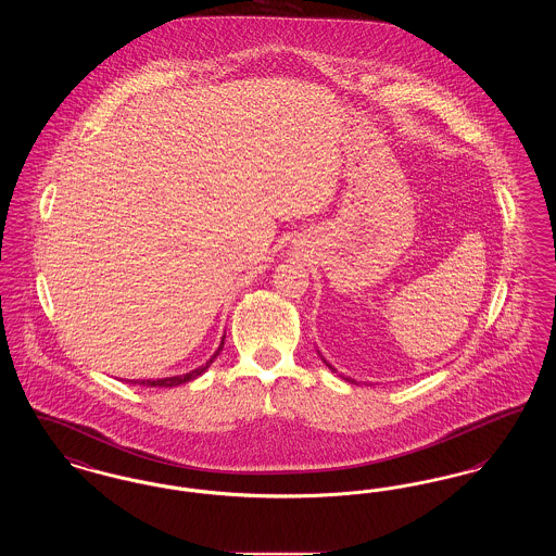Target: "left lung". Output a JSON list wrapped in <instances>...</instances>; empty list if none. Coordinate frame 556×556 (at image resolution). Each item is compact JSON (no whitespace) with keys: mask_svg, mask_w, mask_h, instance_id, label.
Returning <instances> with one entry per match:
<instances>
[{"mask_svg":"<svg viewBox=\"0 0 556 556\" xmlns=\"http://www.w3.org/2000/svg\"><path fill=\"white\" fill-rule=\"evenodd\" d=\"M327 367H329V369H331V370H336V369H333V367H331V365H327ZM352 383H356V381H352Z\"/></svg>","mask_w":556,"mask_h":556,"instance_id":"1","label":"left lung"}]
</instances>
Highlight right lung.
I'll return each mask as SVG.
<instances>
[{"instance_id": "add662e5", "label": "right lung", "mask_w": 556, "mask_h": 556, "mask_svg": "<svg viewBox=\"0 0 556 556\" xmlns=\"http://www.w3.org/2000/svg\"><path fill=\"white\" fill-rule=\"evenodd\" d=\"M223 350V342L218 345V350L214 352V356H212L211 361L206 363V365H202V367H198V369L191 370V372H186V375H177V377H164V379H143V381H139V386H150V388H175V386H181V383H187V381H191V379H195V377H200L204 370L208 369L212 365V361L218 356V352Z\"/></svg>"}]
</instances>
